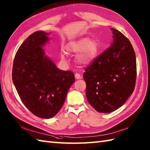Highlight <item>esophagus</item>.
I'll return each mask as SVG.
<instances>
[{
  "mask_svg": "<svg viewBox=\"0 0 150 150\" xmlns=\"http://www.w3.org/2000/svg\"><path fill=\"white\" fill-rule=\"evenodd\" d=\"M75 77L76 79H80L82 78L81 75H80L79 74H78V73H76V74H75Z\"/></svg>",
  "mask_w": 150,
  "mask_h": 150,
  "instance_id": "obj_1",
  "label": "esophagus"
}]
</instances>
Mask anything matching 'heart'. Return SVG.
<instances>
[{"label": "heart", "mask_w": 150, "mask_h": 150, "mask_svg": "<svg viewBox=\"0 0 150 150\" xmlns=\"http://www.w3.org/2000/svg\"><path fill=\"white\" fill-rule=\"evenodd\" d=\"M68 53L76 54L80 52L76 57L79 63L86 65L92 62L98 55V45L95 40H90L88 38H83L76 41L69 43L67 47ZM61 59H64L65 54H61Z\"/></svg>", "instance_id": "heart-1"}]
</instances>
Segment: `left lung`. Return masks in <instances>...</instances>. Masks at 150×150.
Listing matches in <instances>:
<instances>
[{
  "mask_svg": "<svg viewBox=\"0 0 150 150\" xmlns=\"http://www.w3.org/2000/svg\"><path fill=\"white\" fill-rule=\"evenodd\" d=\"M113 42L85 69L88 101L99 112L109 113L122 106L133 93L137 75L133 47L119 30L111 29Z\"/></svg>",
  "mask_w": 150,
  "mask_h": 150,
  "instance_id": "1",
  "label": "left lung"
}]
</instances>
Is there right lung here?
<instances>
[{"label":"right lung","mask_w":150,"mask_h":150,"mask_svg":"<svg viewBox=\"0 0 150 150\" xmlns=\"http://www.w3.org/2000/svg\"><path fill=\"white\" fill-rule=\"evenodd\" d=\"M48 33L36 31L23 41L13 61L12 79L23 103L35 116L48 119L63 105L75 82L71 71L58 69L45 55Z\"/></svg>","instance_id":"obj_1"}]
</instances>
